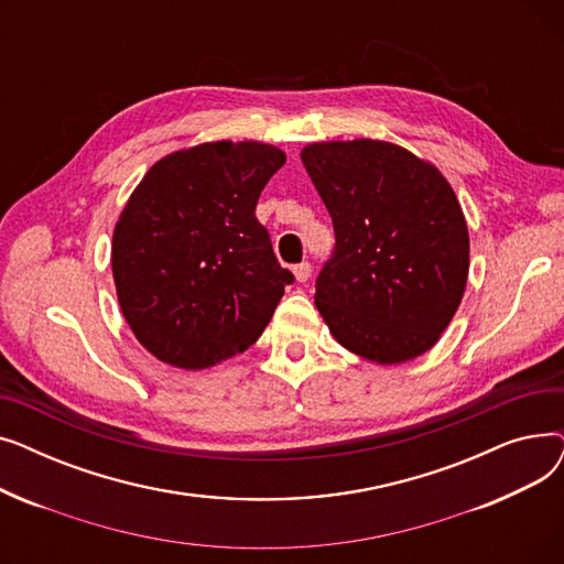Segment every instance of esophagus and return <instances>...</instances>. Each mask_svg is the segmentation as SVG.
<instances>
[{"label": "esophagus", "instance_id": "1", "mask_svg": "<svg viewBox=\"0 0 564 564\" xmlns=\"http://www.w3.org/2000/svg\"><path fill=\"white\" fill-rule=\"evenodd\" d=\"M311 262H300V264H294V270H292V274H294V279H297L300 283H306L308 279H311Z\"/></svg>", "mask_w": 564, "mask_h": 564}]
</instances>
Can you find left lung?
<instances>
[{
	"instance_id": "obj_1",
	"label": "left lung",
	"mask_w": 564,
	"mask_h": 564,
	"mask_svg": "<svg viewBox=\"0 0 564 564\" xmlns=\"http://www.w3.org/2000/svg\"><path fill=\"white\" fill-rule=\"evenodd\" d=\"M302 162L336 232L315 283L332 336L381 366L421 357L446 332L468 279V228L451 183L377 139L308 143Z\"/></svg>"
}]
</instances>
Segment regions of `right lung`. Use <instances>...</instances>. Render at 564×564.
<instances>
[{
    "mask_svg": "<svg viewBox=\"0 0 564 564\" xmlns=\"http://www.w3.org/2000/svg\"><path fill=\"white\" fill-rule=\"evenodd\" d=\"M285 153L207 141L155 162L111 240L118 304L160 361L203 370L249 349L294 276L279 264L256 203Z\"/></svg>",
    "mask_w": 564,
    "mask_h": 564,
    "instance_id": "1",
    "label": "right lung"
}]
</instances>
